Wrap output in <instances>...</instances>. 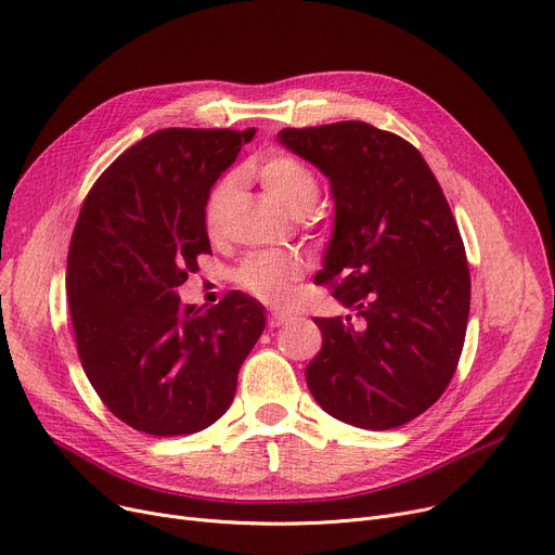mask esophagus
Returning <instances> with one entry per match:
<instances>
[{"instance_id": "obj_1", "label": "esophagus", "mask_w": 555, "mask_h": 555, "mask_svg": "<svg viewBox=\"0 0 555 555\" xmlns=\"http://www.w3.org/2000/svg\"><path fill=\"white\" fill-rule=\"evenodd\" d=\"M291 320V315H286V313H278V311H271L269 313V328H278V326H282V324H286Z\"/></svg>"}]
</instances>
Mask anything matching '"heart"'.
I'll return each mask as SVG.
<instances>
[{
    "label": "heart",
    "instance_id": "b5f03b06",
    "mask_svg": "<svg viewBox=\"0 0 555 555\" xmlns=\"http://www.w3.org/2000/svg\"><path fill=\"white\" fill-rule=\"evenodd\" d=\"M258 182L293 216H305L320 197V182L313 170L291 155H267L253 164ZM235 193V178H224L212 186L206 208L204 224L208 235H220L227 222V212ZM302 264L297 255L286 250L255 253L237 269V282L260 297L264 302L280 305L291 293V282L300 273Z\"/></svg>",
    "mask_w": 555,
    "mask_h": 555
}]
</instances>
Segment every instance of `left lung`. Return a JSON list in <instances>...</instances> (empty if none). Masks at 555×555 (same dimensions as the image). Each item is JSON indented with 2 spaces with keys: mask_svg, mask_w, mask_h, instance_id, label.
Listing matches in <instances>:
<instances>
[{
  "mask_svg": "<svg viewBox=\"0 0 555 555\" xmlns=\"http://www.w3.org/2000/svg\"><path fill=\"white\" fill-rule=\"evenodd\" d=\"M278 140L328 178L335 222L315 282L339 278L333 297L362 318L313 320L307 385L328 415L396 429L444 393L464 345L472 278L449 202L415 146L366 121Z\"/></svg>",
  "mask_w": 555,
  "mask_h": 555,
  "instance_id": "1",
  "label": "left lung"
}]
</instances>
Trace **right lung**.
Segmentation results:
<instances>
[{"label":"right lung","instance_id":"right-lung-1","mask_svg":"<svg viewBox=\"0 0 555 555\" xmlns=\"http://www.w3.org/2000/svg\"><path fill=\"white\" fill-rule=\"evenodd\" d=\"M255 129H162L124 151L83 199L66 267L79 360L113 415L151 436L220 420L264 331V307L231 291L182 307L178 286L210 253L204 208Z\"/></svg>","mask_w":555,"mask_h":555}]
</instances>
